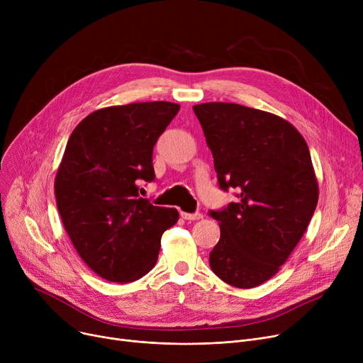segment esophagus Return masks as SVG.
I'll return each mask as SVG.
<instances>
[{
  "label": "esophagus",
  "instance_id": "34e87169",
  "mask_svg": "<svg viewBox=\"0 0 363 363\" xmlns=\"http://www.w3.org/2000/svg\"><path fill=\"white\" fill-rule=\"evenodd\" d=\"M181 216L186 220H197V219H201L203 215L200 212H196V213H186V212H181Z\"/></svg>",
  "mask_w": 363,
  "mask_h": 363
}]
</instances>
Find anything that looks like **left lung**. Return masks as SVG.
Returning a JSON list of instances; mask_svg holds the SVG:
<instances>
[{"mask_svg": "<svg viewBox=\"0 0 363 363\" xmlns=\"http://www.w3.org/2000/svg\"><path fill=\"white\" fill-rule=\"evenodd\" d=\"M212 150L220 189L235 201L211 211L220 238L208 256L212 271L237 289L272 278L306 233L318 204L309 147L272 113L234 103L193 107Z\"/></svg>", "mask_w": 363, "mask_h": 363, "instance_id": "1", "label": "left lung"}]
</instances>
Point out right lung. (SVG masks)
Here are the masks:
<instances>
[{
	"label": "right lung",
	"instance_id": "1",
	"mask_svg": "<svg viewBox=\"0 0 363 363\" xmlns=\"http://www.w3.org/2000/svg\"><path fill=\"white\" fill-rule=\"evenodd\" d=\"M179 106L132 103L94 111L76 126L55 177L65 230L89 268L111 282H132L157 262L160 238L177 208L140 197L155 181L152 148Z\"/></svg>",
	"mask_w": 363,
	"mask_h": 363
}]
</instances>
